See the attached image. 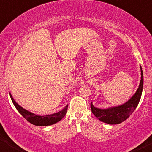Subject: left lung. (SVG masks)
<instances>
[{
	"instance_id": "8db88e82",
	"label": "left lung",
	"mask_w": 152,
	"mask_h": 152,
	"mask_svg": "<svg viewBox=\"0 0 152 152\" xmlns=\"http://www.w3.org/2000/svg\"><path fill=\"white\" fill-rule=\"evenodd\" d=\"M141 80L137 91L130 99L123 104L111 106L107 108H99L95 107L92 102H91V109L95 116L99 121L108 124H119L125 121L134 112L141 99L142 87H143V74L141 66Z\"/></svg>"
}]
</instances>
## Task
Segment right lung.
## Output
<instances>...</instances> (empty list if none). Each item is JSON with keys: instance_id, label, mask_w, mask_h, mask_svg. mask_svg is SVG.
Returning a JSON list of instances; mask_svg holds the SVG:
<instances>
[{"instance_id": "obj_1", "label": "right lung", "mask_w": 152, "mask_h": 152, "mask_svg": "<svg viewBox=\"0 0 152 152\" xmlns=\"http://www.w3.org/2000/svg\"><path fill=\"white\" fill-rule=\"evenodd\" d=\"M10 95L11 100H12L13 104H14L15 107L16 108L18 111L19 112L20 114L27 120V121L35 126H46L53 125V124L57 123V122L61 121V120L65 117V115L67 113L68 104L65 106L63 109L60 110V111H58V113H53V114L51 115H43V116L37 115L34 114L33 113L28 111V110H26L25 108H22L21 106H20L14 100V99L13 98V97L11 95L10 93Z\"/></svg>"}]
</instances>
